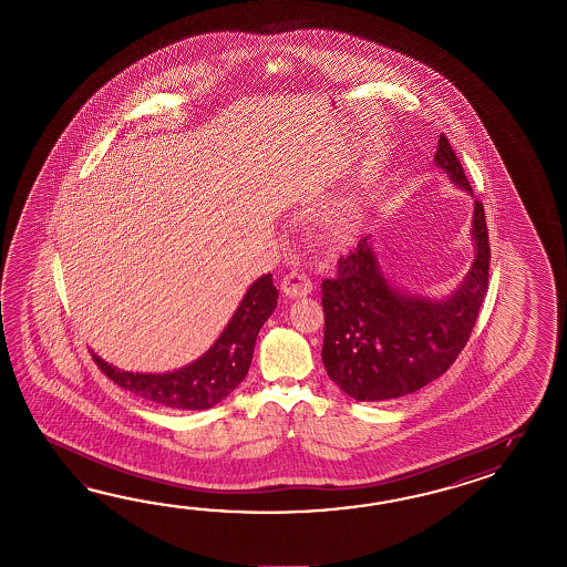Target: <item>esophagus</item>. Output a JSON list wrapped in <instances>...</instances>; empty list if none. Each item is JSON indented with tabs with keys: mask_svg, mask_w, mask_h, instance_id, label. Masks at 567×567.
<instances>
[{
	"mask_svg": "<svg viewBox=\"0 0 567 567\" xmlns=\"http://www.w3.org/2000/svg\"><path fill=\"white\" fill-rule=\"evenodd\" d=\"M281 291L288 298H303L312 293V281L306 278L301 271H289L286 278L281 279Z\"/></svg>",
	"mask_w": 567,
	"mask_h": 567,
	"instance_id": "obj_1",
	"label": "esophagus"
}]
</instances>
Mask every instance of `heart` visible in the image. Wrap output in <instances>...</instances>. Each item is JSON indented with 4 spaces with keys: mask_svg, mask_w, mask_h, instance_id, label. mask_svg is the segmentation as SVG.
<instances>
[{
    "mask_svg": "<svg viewBox=\"0 0 567 567\" xmlns=\"http://www.w3.org/2000/svg\"><path fill=\"white\" fill-rule=\"evenodd\" d=\"M357 225H359V210L354 206H347V208H342L338 213L337 227L342 233H352V230L357 229Z\"/></svg>",
    "mask_w": 567,
    "mask_h": 567,
    "instance_id": "b5f03b06",
    "label": "heart"
}]
</instances>
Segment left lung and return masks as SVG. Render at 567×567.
Segmentation results:
<instances>
[{
	"label": "left lung",
	"mask_w": 567,
	"mask_h": 567,
	"mask_svg": "<svg viewBox=\"0 0 567 567\" xmlns=\"http://www.w3.org/2000/svg\"><path fill=\"white\" fill-rule=\"evenodd\" d=\"M435 166L472 196L446 135H440ZM474 261L446 298L411 293L389 281L371 235L338 261L337 278L322 284L326 373L349 398H403L446 373L466 347L488 288V230L484 208L474 200Z\"/></svg>",
	"instance_id": "1"
}]
</instances>
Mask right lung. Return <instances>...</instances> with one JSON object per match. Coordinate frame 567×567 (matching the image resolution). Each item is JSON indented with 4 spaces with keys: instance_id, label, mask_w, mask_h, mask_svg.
Returning a JSON list of instances; mask_svg holds the SVG:
<instances>
[{
    "instance_id": "1",
    "label": "right lung",
    "mask_w": 567,
    "mask_h": 567,
    "mask_svg": "<svg viewBox=\"0 0 567 567\" xmlns=\"http://www.w3.org/2000/svg\"><path fill=\"white\" fill-rule=\"evenodd\" d=\"M278 289L271 274L255 279L245 291L229 324L215 344L196 361L168 373L121 371L93 350V361L113 383L140 398L172 410H210L239 386L249 373L255 340L278 306Z\"/></svg>"
}]
</instances>
